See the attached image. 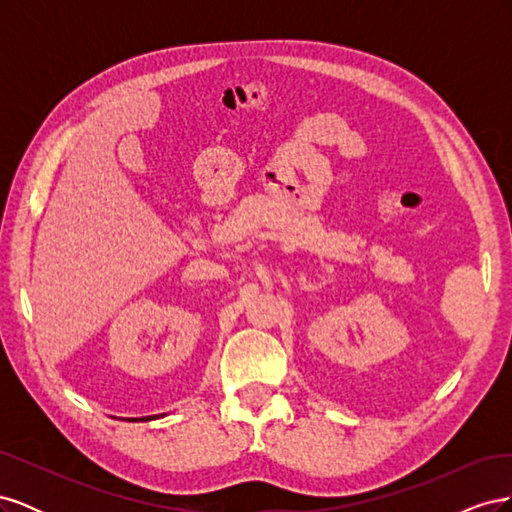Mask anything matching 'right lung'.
Instances as JSON below:
<instances>
[{"label":"right lung","mask_w":512,"mask_h":512,"mask_svg":"<svg viewBox=\"0 0 512 512\" xmlns=\"http://www.w3.org/2000/svg\"><path fill=\"white\" fill-rule=\"evenodd\" d=\"M164 416V414H153V416H141V418H128V421H153V418Z\"/></svg>","instance_id":"add662e5"}]
</instances>
